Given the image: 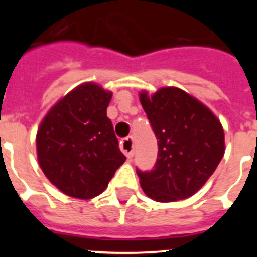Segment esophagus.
Here are the masks:
<instances>
[{"mask_svg":"<svg viewBox=\"0 0 257 257\" xmlns=\"http://www.w3.org/2000/svg\"><path fill=\"white\" fill-rule=\"evenodd\" d=\"M121 151L126 154L127 158H133L134 156V139L131 136H127L124 139L121 140Z\"/></svg>","mask_w":257,"mask_h":257,"instance_id":"esophagus-1","label":"esophagus"}]
</instances>
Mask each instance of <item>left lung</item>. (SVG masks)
Here are the masks:
<instances>
[{"instance_id": "obj_1", "label": "left lung", "mask_w": 257, "mask_h": 257, "mask_svg": "<svg viewBox=\"0 0 257 257\" xmlns=\"http://www.w3.org/2000/svg\"><path fill=\"white\" fill-rule=\"evenodd\" d=\"M158 139L151 171L136 170L142 189L157 202H176L196 194L225 153L224 128L203 103L178 87L139 94Z\"/></svg>"}]
</instances>
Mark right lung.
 <instances>
[{
  "mask_svg": "<svg viewBox=\"0 0 257 257\" xmlns=\"http://www.w3.org/2000/svg\"><path fill=\"white\" fill-rule=\"evenodd\" d=\"M112 92L94 82L77 86L51 106L36 135L37 160L52 185L73 198L105 190L126 157L106 117Z\"/></svg>",
  "mask_w": 257,
  "mask_h": 257,
  "instance_id": "add662e5",
  "label": "right lung"
}]
</instances>
